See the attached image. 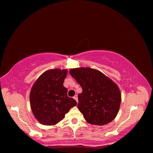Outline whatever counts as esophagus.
Returning a JSON list of instances; mask_svg holds the SVG:
<instances>
[{
  "instance_id": "34e87169",
  "label": "esophagus",
  "mask_w": 153,
  "mask_h": 153,
  "mask_svg": "<svg viewBox=\"0 0 153 153\" xmlns=\"http://www.w3.org/2000/svg\"><path fill=\"white\" fill-rule=\"evenodd\" d=\"M74 98L76 100L77 102H78V98H77V95H75L74 97Z\"/></svg>"
}]
</instances>
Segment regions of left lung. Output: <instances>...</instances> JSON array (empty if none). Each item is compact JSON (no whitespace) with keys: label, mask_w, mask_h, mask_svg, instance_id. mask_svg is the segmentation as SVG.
Wrapping results in <instances>:
<instances>
[{"label":"left lung","mask_w":153,"mask_h":153,"mask_svg":"<svg viewBox=\"0 0 153 153\" xmlns=\"http://www.w3.org/2000/svg\"><path fill=\"white\" fill-rule=\"evenodd\" d=\"M69 74L82 88L77 107L87 122L102 126L112 121L121 101L117 85L102 72L90 67L71 69Z\"/></svg>","instance_id":"obj_1"}]
</instances>
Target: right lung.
<instances>
[{
	"label": "right lung",
	"instance_id": "add662e5",
	"mask_svg": "<svg viewBox=\"0 0 153 153\" xmlns=\"http://www.w3.org/2000/svg\"><path fill=\"white\" fill-rule=\"evenodd\" d=\"M67 74V69H50L33 84L30 94L31 109L41 124L55 125L77 105L74 98L68 97L67 88L63 86Z\"/></svg>",
	"mask_w": 153,
	"mask_h": 153
}]
</instances>
